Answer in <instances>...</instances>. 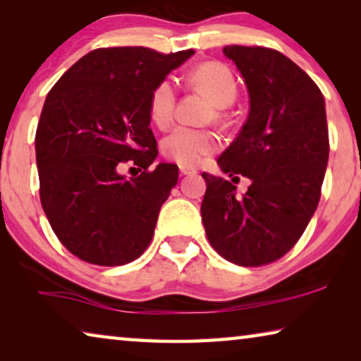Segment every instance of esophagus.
I'll use <instances>...</instances> for the list:
<instances>
[{"label": "esophagus", "instance_id": "1", "mask_svg": "<svg viewBox=\"0 0 361 361\" xmlns=\"http://www.w3.org/2000/svg\"><path fill=\"white\" fill-rule=\"evenodd\" d=\"M180 173H181V175H192V173H195V169L180 166Z\"/></svg>", "mask_w": 361, "mask_h": 361}]
</instances>
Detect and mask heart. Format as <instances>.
Returning <instances> with one entry per match:
<instances>
[{"mask_svg": "<svg viewBox=\"0 0 361 361\" xmlns=\"http://www.w3.org/2000/svg\"><path fill=\"white\" fill-rule=\"evenodd\" d=\"M189 82L204 92L216 106H228L237 97V82L232 71L221 63L205 62L194 66ZM176 92L169 79L157 82L151 90L148 114L157 129H167L173 121ZM162 154L183 167H197L207 156L218 149L215 133L195 127H176L162 140Z\"/></svg>", "mask_w": 361, "mask_h": 361, "instance_id": "heart-1", "label": "heart"}]
</instances>
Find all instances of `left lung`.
<instances>
[{"label":"left lung","mask_w":361,"mask_h":361,"mask_svg":"<svg viewBox=\"0 0 361 361\" xmlns=\"http://www.w3.org/2000/svg\"><path fill=\"white\" fill-rule=\"evenodd\" d=\"M223 52L245 79L250 113L218 157L232 181L202 173L200 213L209 242L224 259L258 267L295 247L319 205L329 156L325 100L282 52L234 44ZM239 174L252 180L242 198L233 185Z\"/></svg>","instance_id":"1"}]
</instances>
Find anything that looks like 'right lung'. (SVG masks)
<instances>
[{"label":"right lung","mask_w":361,"mask_h":361,"mask_svg":"<svg viewBox=\"0 0 361 361\" xmlns=\"http://www.w3.org/2000/svg\"><path fill=\"white\" fill-rule=\"evenodd\" d=\"M192 54L95 49L49 90L35 137L39 199L59 240L79 259L122 266L149 245L178 181L175 164L149 170L157 157L149 95ZM127 161L142 173L121 176Z\"/></svg>","instance_id":"obj_1"}]
</instances>
